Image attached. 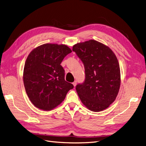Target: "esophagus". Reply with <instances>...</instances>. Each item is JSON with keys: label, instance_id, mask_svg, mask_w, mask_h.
I'll use <instances>...</instances> for the list:
<instances>
[{"label": "esophagus", "instance_id": "obj_1", "mask_svg": "<svg viewBox=\"0 0 146 146\" xmlns=\"http://www.w3.org/2000/svg\"><path fill=\"white\" fill-rule=\"evenodd\" d=\"M72 84H73V85H74V86L75 87V86H76L77 85V82H76V81H75V82H74L72 83Z\"/></svg>", "mask_w": 146, "mask_h": 146}]
</instances>
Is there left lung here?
I'll list each match as a JSON object with an SVG mask.
<instances>
[{
    "label": "left lung",
    "instance_id": "8db88e82",
    "mask_svg": "<svg viewBox=\"0 0 146 146\" xmlns=\"http://www.w3.org/2000/svg\"><path fill=\"white\" fill-rule=\"evenodd\" d=\"M72 50L83 63L85 80L76 86L83 104L98 112L115 100L121 85V71L117 57L107 46L93 39L77 43Z\"/></svg>",
    "mask_w": 146,
    "mask_h": 146
}]
</instances>
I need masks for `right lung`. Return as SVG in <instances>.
Segmentation results:
<instances>
[{
	"mask_svg": "<svg viewBox=\"0 0 146 146\" xmlns=\"http://www.w3.org/2000/svg\"><path fill=\"white\" fill-rule=\"evenodd\" d=\"M72 52L65 44L47 43L33 49L26 59L23 81L29 98L36 108L50 111L64 100L72 84L64 80L60 64Z\"/></svg>",
	"mask_w": 146,
	"mask_h": 146,
	"instance_id": "1",
	"label": "right lung"
}]
</instances>
